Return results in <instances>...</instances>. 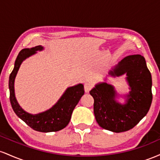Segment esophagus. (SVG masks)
Listing matches in <instances>:
<instances>
[{
	"instance_id": "obj_1",
	"label": "esophagus",
	"mask_w": 160,
	"mask_h": 160,
	"mask_svg": "<svg viewBox=\"0 0 160 160\" xmlns=\"http://www.w3.org/2000/svg\"><path fill=\"white\" fill-rule=\"evenodd\" d=\"M92 87V84L91 83V82H85V84H84V89H85V92H89V91L91 90Z\"/></svg>"
}]
</instances>
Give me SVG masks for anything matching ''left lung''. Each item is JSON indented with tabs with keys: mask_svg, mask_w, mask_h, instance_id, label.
Returning <instances> with one entry per match:
<instances>
[{
	"mask_svg": "<svg viewBox=\"0 0 160 160\" xmlns=\"http://www.w3.org/2000/svg\"><path fill=\"white\" fill-rule=\"evenodd\" d=\"M126 74L129 92L126 103L116 100L114 87L103 82L89 92L94 98V114L99 126L113 132H122L135 127L146 116L152 103L151 74L141 55L125 57L109 71L112 77Z\"/></svg>",
	"mask_w": 160,
	"mask_h": 160,
	"instance_id": "1",
	"label": "left lung"
}]
</instances>
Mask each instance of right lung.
<instances>
[{
  "label": "right lung",
  "instance_id": "1",
  "mask_svg": "<svg viewBox=\"0 0 160 160\" xmlns=\"http://www.w3.org/2000/svg\"><path fill=\"white\" fill-rule=\"evenodd\" d=\"M43 49V47L37 46L31 49H23L19 52L16 59L14 68L9 79L10 100L16 114L28 126L40 132H50L59 131L68 126L74 108L84 95V87L82 84L80 83L68 88L56 104L44 112L38 114H31L24 111L20 107L15 96L14 82L16 76L20 65L25 58L35 54L37 51H41Z\"/></svg>",
  "mask_w": 160,
  "mask_h": 160
}]
</instances>
